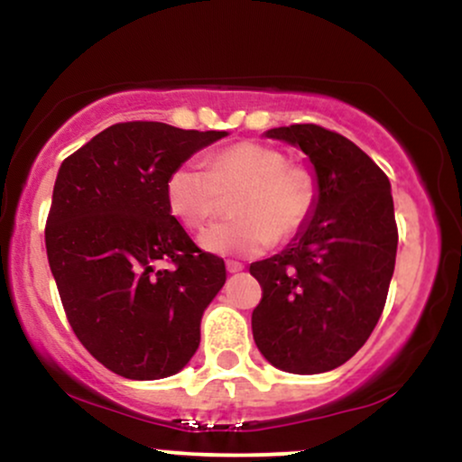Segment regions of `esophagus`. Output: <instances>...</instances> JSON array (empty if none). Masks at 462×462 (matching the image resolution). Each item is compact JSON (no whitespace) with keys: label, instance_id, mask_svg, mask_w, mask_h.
Listing matches in <instances>:
<instances>
[{"label":"esophagus","instance_id":"obj_1","mask_svg":"<svg viewBox=\"0 0 462 462\" xmlns=\"http://www.w3.org/2000/svg\"><path fill=\"white\" fill-rule=\"evenodd\" d=\"M226 269H227V273H238V272H243V264L236 261H227Z\"/></svg>","mask_w":462,"mask_h":462}]
</instances>
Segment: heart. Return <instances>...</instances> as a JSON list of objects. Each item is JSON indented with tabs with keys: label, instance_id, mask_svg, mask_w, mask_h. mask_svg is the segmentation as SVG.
<instances>
[{
	"label": "heart",
	"instance_id": "heart-1",
	"mask_svg": "<svg viewBox=\"0 0 462 462\" xmlns=\"http://www.w3.org/2000/svg\"><path fill=\"white\" fill-rule=\"evenodd\" d=\"M235 198V219L210 226L199 245L221 256H252L278 238H289L309 219L315 184L306 169L289 164L284 152L264 143L243 141L226 147L208 164L187 161L167 178L171 215L199 230L221 206V193Z\"/></svg>",
	"mask_w": 462,
	"mask_h": 462
}]
</instances>
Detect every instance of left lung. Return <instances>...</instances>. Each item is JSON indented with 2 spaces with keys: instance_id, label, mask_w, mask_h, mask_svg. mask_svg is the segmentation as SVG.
<instances>
[{
  "instance_id": "1",
  "label": "left lung",
  "mask_w": 462,
  "mask_h": 462,
  "mask_svg": "<svg viewBox=\"0 0 462 462\" xmlns=\"http://www.w3.org/2000/svg\"><path fill=\"white\" fill-rule=\"evenodd\" d=\"M264 136L309 156L317 195L293 241L249 264L263 286L254 341L273 367L323 374L347 363L383 315L397 252L391 182L358 145L321 125Z\"/></svg>"
}]
</instances>
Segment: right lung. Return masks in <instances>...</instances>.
I'll return each instance as SVG.
<instances>
[{
    "mask_svg": "<svg viewBox=\"0 0 462 462\" xmlns=\"http://www.w3.org/2000/svg\"><path fill=\"white\" fill-rule=\"evenodd\" d=\"M224 136L128 121L58 169L45 227L51 275L79 343L124 378H167L198 352L226 264L190 241L164 187L178 164Z\"/></svg>",
    "mask_w": 462,
    "mask_h": 462,
    "instance_id": "add662e5",
    "label": "right lung"
}]
</instances>
